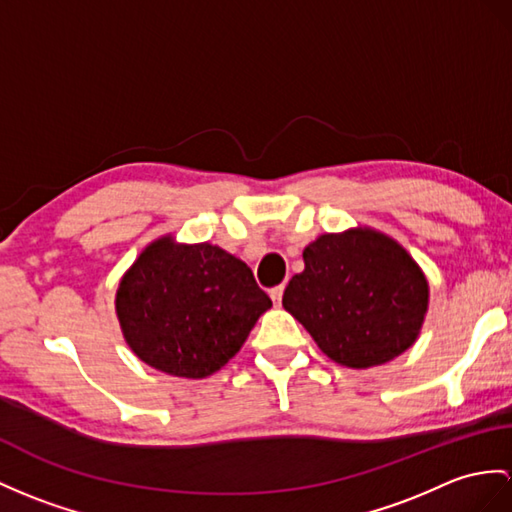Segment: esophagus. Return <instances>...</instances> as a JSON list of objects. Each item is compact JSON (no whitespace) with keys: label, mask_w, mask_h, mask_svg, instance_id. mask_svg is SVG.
Segmentation results:
<instances>
[{"label":"esophagus","mask_w":512,"mask_h":512,"mask_svg":"<svg viewBox=\"0 0 512 512\" xmlns=\"http://www.w3.org/2000/svg\"><path fill=\"white\" fill-rule=\"evenodd\" d=\"M269 295H271V299H273V304L280 306V302H282V295H284V284H280V286H273V289L269 291Z\"/></svg>","instance_id":"esophagus-1"}]
</instances>
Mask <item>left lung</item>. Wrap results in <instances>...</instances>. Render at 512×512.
Masks as SVG:
<instances>
[{
  "instance_id": "obj_1",
  "label": "left lung",
  "mask_w": 512,
  "mask_h": 512,
  "mask_svg": "<svg viewBox=\"0 0 512 512\" xmlns=\"http://www.w3.org/2000/svg\"><path fill=\"white\" fill-rule=\"evenodd\" d=\"M282 306L334 363L367 369L415 343L428 282L395 241L373 230L323 234L304 249Z\"/></svg>"
}]
</instances>
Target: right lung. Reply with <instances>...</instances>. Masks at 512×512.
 <instances>
[{"instance_id": "right-lung-1", "label": "right lung", "mask_w": 512, "mask_h": 512, "mask_svg": "<svg viewBox=\"0 0 512 512\" xmlns=\"http://www.w3.org/2000/svg\"><path fill=\"white\" fill-rule=\"evenodd\" d=\"M271 308L243 260L215 245H149L117 291L126 341L169 376L206 378L241 350Z\"/></svg>"}]
</instances>
